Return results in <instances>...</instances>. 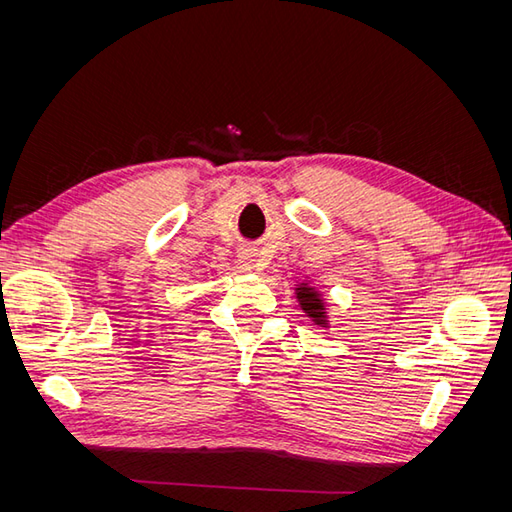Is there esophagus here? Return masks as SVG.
Segmentation results:
<instances>
[{
  "mask_svg": "<svg viewBox=\"0 0 512 512\" xmlns=\"http://www.w3.org/2000/svg\"><path fill=\"white\" fill-rule=\"evenodd\" d=\"M239 262L247 271H260L262 267H265V260H262L256 247H243V250L239 252Z\"/></svg>",
  "mask_w": 512,
  "mask_h": 512,
  "instance_id": "esophagus-1",
  "label": "esophagus"
}]
</instances>
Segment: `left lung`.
<instances>
[{
  "label": "left lung",
  "instance_id": "left-lung-1",
  "mask_svg": "<svg viewBox=\"0 0 512 512\" xmlns=\"http://www.w3.org/2000/svg\"><path fill=\"white\" fill-rule=\"evenodd\" d=\"M299 299H301V307L307 312V316L316 318V322H320L322 318V301L318 299V294L312 288H299Z\"/></svg>",
  "mask_w": 512,
  "mask_h": 512
}]
</instances>
